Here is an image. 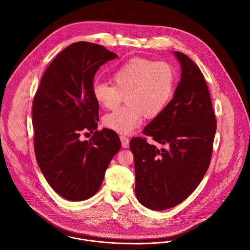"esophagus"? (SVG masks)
Returning <instances> with one entry per match:
<instances>
[{
	"label": "esophagus",
	"instance_id": "esophagus-1",
	"mask_svg": "<svg viewBox=\"0 0 250 250\" xmlns=\"http://www.w3.org/2000/svg\"><path fill=\"white\" fill-rule=\"evenodd\" d=\"M120 141H121V144L124 148H128L129 147V139L125 136H120Z\"/></svg>",
	"mask_w": 250,
	"mask_h": 250
}]
</instances>
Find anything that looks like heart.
Wrapping results in <instances>:
<instances>
[{"label": "heart", "mask_w": 250, "mask_h": 250, "mask_svg": "<svg viewBox=\"0 0 250 250\" xmlns=\"http://www.w3.org/2000/svg\"><path fill=\"white\" fill-rule=\"evenodd\" d=\"M113 84L96 82L92 87L94 99L102 107L113 109L124 99L127 105L107 114L104 124L121 135L137 129L143 116L154 118L168 105L175 90L176 74L167 62L135 58L112 74Z\"/></svg>", "instance_id": "1"}]
</instances>
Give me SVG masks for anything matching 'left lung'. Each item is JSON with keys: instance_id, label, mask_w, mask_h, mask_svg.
Segmentation results:
<instances>
[{"instance_id": "8db88e82", "label": "left lung", "mask_w": 250, "mask_h": 250, "mask_svg": "<svg viewBox=\"0 0 250 250\" xmlns=\"http://www.w3.org/2000/svg\"><path fill=\"white\" fill-rule=\"evenodd\" d=\"M182 76L172 100L143 130V135L166 145L159 149L146 138H134L138 200L163 211L183 202L206 174L213 154L216 120L210 92L198 66L175 52Z\"/></svg>"}]
</instances>
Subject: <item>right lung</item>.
Instances as JSON below:
<instances>
[{
	"instance_id": "right-lung-1",
	"label": "right lung",
	"mask_w": 250,
	"mask_h": 250,
	"mask_svg": "<svg viewBox=\"0 0 250 250\" xmlns=\"http://www.w3.org/2000/svg\"><path fill=\"white\" fill-rule=\"evenodd\" d=\"M116 57L99 44L73 43L50 63L34 97L36 161L48 184L67 200L93 196L121 148L114 131L96 130L99 103L92 94L95 73ZM87 130L92 139L81 141Z\"/></svg>"
}]
</instances>
